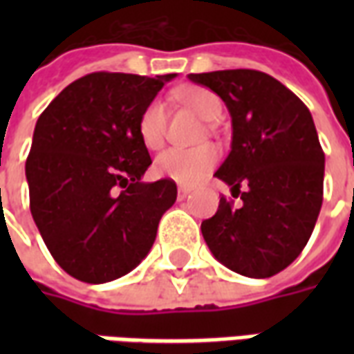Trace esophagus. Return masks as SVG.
Returning a JSON list of instances; mask_svg holds the SVG:
<instances>
[{
    "mask_svg": "<svg viewBox=\"0 0 354 354\" xmlns=\"http://www.w3.org/2000/svg\"><path fill=\"white\" fill-rule=\"evenodd\" d=\"M189 192H192V189H189V187H185V185H180V187H178V195H180V197H185Z\"/></svg>",
    "mask_w": 354,
    "mask_h": 354,
    "instance_id": "34e87169",
    "label": "esophagus"
}]
</instances>
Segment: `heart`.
<instances>
[{
	"mask_svg": "<svg viewBox=\"0 0 354 354\" xmlns=\"http://www.w3.org/2000/svg\"><path fill=\"white\" fill-rule=\"evenodd\" d=\"M180 100L192 108L197 115L214 121L222 113V100L207 88L189 87L180 91ZM138 136L147 149H159L167 136V106L161 100H151L142 109L138 119ZM220 159L218 147L212 144L189 147H170L155 159V172L161 178L174 180L178 184H195L214 169Z\"/></svg>",
	"mask_w": 354,
	"mask_h": 354,
	"instance_id": "b5f03b06",
	"label": "heart"
}]
</instances>
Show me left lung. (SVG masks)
<instances>
[{
	"label": "left lung",
	"mask_w": 354,
	"mask_h": 354,
	"mask_svg": "<svg viewBox=\"0 0 354 354\" xmlns=\"http://www.w3.org/2000/svg\"><path fill=\"white\" fill-rule=\"evenodd\" d=\"M230 109L231 151L214 176L231 185L203 237L220 263L245 277L267 279L296 260L322 207L324 151L311 111L290 88L258 70L189 73ZM245 192H240V185Z\"/></svg>",
	"instance_id": "obj_1"
}]
</instances>
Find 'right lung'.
Segmentation results:
<instances>
[{"label":"right lung","mask_w":354,"mask_h":354,"mask_svg":"<svg viewBox=\"0 0 354 354\" xmlns=\"http://www.w3.org/2000/svg\"><path fill=\"white\" fill-rule=\"evenodd\" d=\"M174 77L88 73L35 123L30 210L50 256L77 281L102 284L132 271L176 201L174 180L142 182L151 157L138 136L142 109Z\"/></svg>","instance_id":"obj_1"}]
</instances>
